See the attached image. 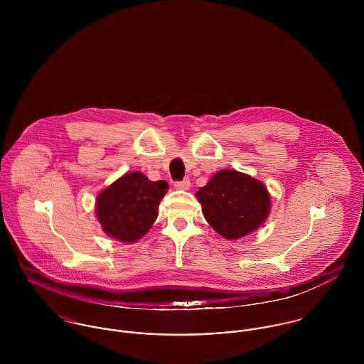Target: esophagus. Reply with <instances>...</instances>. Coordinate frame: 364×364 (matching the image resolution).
I'll return each instance as SVG.
<instances>
[{
  "instance_id": "1",
  "label": "esophagus",
  "mask_w": 364,
  "mask_h": 364,
  "mask_svg": "<svg viewBox=\"0 0 364 364\" xmlns=\"http://www.w3.org/2000/svg\"><path fill=\"white\" fill-rule=\"evenodd\" d=\"M189 186H191V181L189 179H183V181L175 182V188L181 189V191H186V189H189Z\"/></svg>"
}]
</instances>
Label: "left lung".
<instances>
[{
	"label": "left lung",
	"instance_id": "obj_1",
	"mask_svg": "<svg viewBox=\"0 0 364 364\" xmlns=\"http://www.w3.org/2000/svg\"><path fill=\"white\" fill-rule=\"evenodd\" d=\"M196 198L206 221L227 240L254 232L270 213V195L264 185L235 169L214 173Z\"/></svg>",
	"mask_w": 364,
	"mask_h": 364
}]
</instances>
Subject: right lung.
I'll return each instance as SVG.
<instances>
[{
    "mask_svg": "<svg viewBox=\"0 0 364 364\" xmlns=\"http://www.w3.org/2000/svg\"><path fill=\"white\" fill-rule=\"evenodd\" d=\"M168 191L165 181L151 182L141 172H129L97 198V218L105 234L126 244L144 237L158 215Z\"/></svg>",
    "mask_w": 364,
    "mask_h": 364,
    "instance_id": "add662e5",
    "label": "right lung"
}]
</instances>
